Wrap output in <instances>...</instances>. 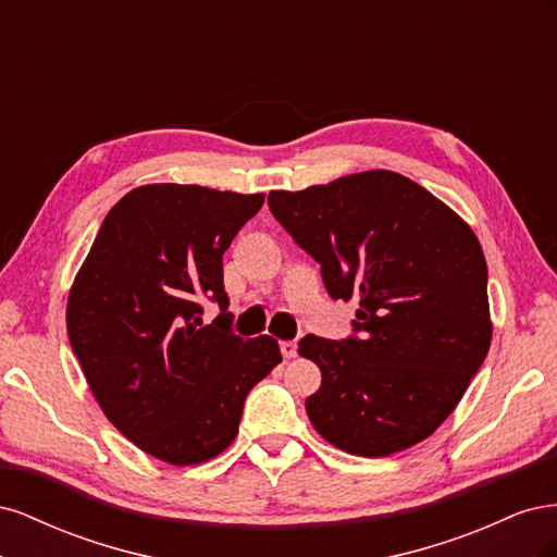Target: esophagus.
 <instances>
[{"label": "esophagus", "instance_id": "obj_1", "mask_svg": "<svg viewBox=\"0 0 557 557\" xmlns=\"http://www.w3.org/2000/svg\"><path fill=\"white\" fill-rule=\"evenodd\" d=\"M281 352L285 360H290L297 356V342H281Z\"/></svg>", "mask_w": 557, "mask_h": 557}]
</instances>
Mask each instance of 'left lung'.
I'll return each mask as SVG.
<instances>
[{
    "label": "left lung",
    "instance_id": "obj_1",
    "mask_svg": "<svg viewBox=\"0 0 557 557\" xmlns=\"http://www.w3.org/2000/svg\"><path fill=\"white\" fill-rule=\"evenodd\" d=\"M267 205L320 264L330 297L360 299L346 339H299V356L323 374L307 399L313 428L360 458L423 442L458 407L491 348L476 234L418 183L383 170L274 190Z\"/></svg>",
    "mask_w": 557,
    "mask_h": 557
}]
</instances>
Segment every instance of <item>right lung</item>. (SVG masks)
<instances>
[{"label":"right lung","mask_w":557,"mask_h":557,"mask_svg":"<svg viewBox=\"0 0 557 557\" xmlns=\"http://www.w3.org/2000/svg\"><path fill=\"white\" fill-rule=\"evenodd\" d=\"M262 201L141 185L109 211L74 281V356L111 423L158 460L185 467L223 453L252 385L281 362L272 336L232 332L223 283V252ZM205 300L222 309L209 326Z\"/></svg>","instance_id":"1"}]
</instances>
